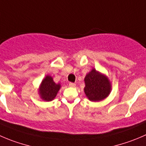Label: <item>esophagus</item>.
Here are the masks:
<instances>
[{
  "instance_id": "1",
  "label": "esophagus",
  "mask_w": 146,
  "mask_h": 146,
  "mask_svg": "<svg viewBox=\"0 0 146 146\" xmlns=\"http://www.w3.org/2000/svg\"><path fill=\"white\" fill-rule=\"evenodd\" d=\"M76 83H69V86H70V87H72V88H74V87H76Z\"/></svg>"
}]
</instances>
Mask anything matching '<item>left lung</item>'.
<instances>
[{
    "label": "left lung",
    "instance_id": "left-lung-1",
    "mask_svg": "<svg viewBox=\"0 0 146 146\" xmlns=\"http://www.w3.org/2000/svg\"><path fill=\"white\" fill-rule=\"evenodd\" d=\"M84 81V93L87 98L92 102L104 100L112 90V85L108 78L95 68L86 74Z\"/></svg>",
    "mask_w": 146,
    "mask_h": 146
}]
</instances>
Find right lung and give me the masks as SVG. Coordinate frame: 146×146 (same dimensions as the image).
Segmentation results:
<instances>
[{"mask_svg": "<svg viewBox=\"0 0 146 146\" xmlns=\"http://www.w3.org/2000/svg\"><path fill=\"white\" fill-rule=\"evenodd\" d=\"M60 87V83H55L52 76L46 75L39 86L38 94L43 100L51 101L56 97Z\"/></svg>", "mask_w": 146, "mask_h": 146, "instance_id": "right-lung-1", "label": "right lung"}]
</instances>
